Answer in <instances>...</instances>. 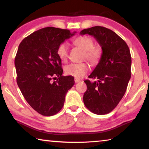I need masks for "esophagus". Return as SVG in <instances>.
<instances>
[{"label":"esophagus","mask_w":149,"mask_h":149,"mask_svg":"<svg viewBox=\"0 0 149 149\" xmlns=\"http://www.w3.org/2000/svg\"><path fill=\"white\" fill-rule=\"evenodd\" d=\"M81 81V80H80L79 79H78V78H75L74 79V82L76 83H79V82H80Z\"/></svg>","instance_id":"obj_1"}]
</instances>
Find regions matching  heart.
I'll use <instances>...</instances> for the list:
<instances>
[{"mask_svg": "<svg viewBox=\"0 0 149 149\" xmlns=\"http://www.w3.org/2000/svg\"><path fill=\"white\" fill-rule=\"evenodd\" d=\"M74 44L85 51V57L93 64H97L102 56L100 47L94 46V41L87 36H79L74 40ZM57 54L62 61H66L68 56V45L66 42L60 44L57 49ZM89 70V66L86 62L71 63L66 66V74L76 78H81Z\"/></svg>", "mask_w": 149, "mask_h": 149, "instance_id": "b5f03b06", "label": "heart"}]
</instances>
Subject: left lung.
<instances>
[{
	"mask_svg": "<svg viewBox=\"0 0 149 149\" xmlns=\"http://www.w3.org/2000/svg\"><path fill=\"white\" fill-rule=\"evenodd\" d=\"M81 35L89 34L96 39L102 49V56L90 79L85 80L87 89L83 102L93 113L103 115L111 112L122 100L131 77L130 49L124 40L106 27L95 26L82 30Z\"/></svg>",
	"mask_w": 149,
	"mask_h": 149,
	"instance_id": "1",
	"label": "left lung"
}]
</instances>
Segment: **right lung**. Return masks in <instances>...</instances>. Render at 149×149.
<instances>
[{
	"label": "right lung",
	"instance_id": "add662e5",
	"mask_svg": "<svg viewBox=\"0 0 149 149\" xmlns=\"http://www.w3.org/2000/svg\"><path fill=\"white\" fill-rule=\"evenodd\" d=\"M75 33L45 27L30 34L19 44L15 59L17 85L27 102L41 115L54 116L61 110L66 93L74 85V77L62 75L57 49Z\"/></svg>",
	"mask_w": 149,
	"mask_h": 149
}]
</instances>
